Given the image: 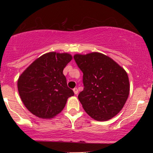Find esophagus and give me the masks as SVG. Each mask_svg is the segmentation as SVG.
<instances>
[{
	"instance_id": "esophagus-1",
	"label": "esophagus",
	"mask_w": 153,
	"mask_h": 153,
	"mask_svg": "<svg viewBox=\"0 0 153 153\" xmlns=\"http://www.w3.org/2000/svg\"><path fill=\"white\" fill-rule=\"evenodd\" d=\"M73 91H74V93L75 95H77V94H78V93H79L78 89H77L76 88H74L73 89Z\"/></svg>"
}]
</instances>
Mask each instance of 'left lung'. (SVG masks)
Masks as SVG:
<instances>
[{
    "instance_id": "left-lung-1",
    "label": "left lung",
    "mask_w": 153,
    "mask_h": 153,
    "mask_svg": "<svg viewBox=\"0 0 153 153\" xmlns=\"http://www.w3.org/2000/svg\"><path fill=\"white\" fill-rule=\"evenodd\" d=\"M83 72V91L78 98L85 111L97 121H106L120 111L129 94V81L124 69L98 52L75 54Z\"/></svg>"
}]
</instances>
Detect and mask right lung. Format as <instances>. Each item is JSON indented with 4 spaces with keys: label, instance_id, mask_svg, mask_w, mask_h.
Masks as SVG:
<instances>
[{
    "label": "right lung",
    "instance_id": "1",
    "mask_svg": "<svg viewBox=\"0 0 153 153\" xmlns=\"http://www.w3.org/2000/svg\"><path fill=\"white\" fill-rule=\"evenodd\" d=\"M72 59L68 53L49 52L37 58L20 75L17 87L25 106L40 118H52L74 95L68 88L63 69Z\"/></svg>",
    "mask_w": 153,
    "mask_h": 153
}]
</instances>
